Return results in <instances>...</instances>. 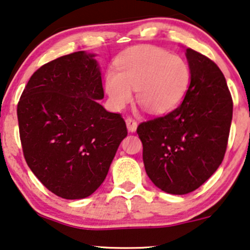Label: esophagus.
<instances>
[{
    "label": "esophagus",
    "instance_id": "1",
    "mask_svg": "<svg viewBox=\"0 0 250 250\" xmlns=\"http://www.w3.org/2000/svg\"><path fill=\"white\" fill-rule=\"evenodd\" d=\"M125 124H126V128H128V130L130 132H135L136 129H137V121L135 120V119L130 118L128 117L125 119Z\"/></svg>",
    "mask_w": 250,
    "mask_h": 250
}]
</instances>
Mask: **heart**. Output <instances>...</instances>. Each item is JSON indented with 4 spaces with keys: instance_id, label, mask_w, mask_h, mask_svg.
<instances>
[{
    "instance_id": "heart-1",
    "label": "heart",
    "mask_w": 250,
    "mask_h": 250,
    "mask_svg": "<svg viewBox=\"0 0 250 250\" xmlns=\"http://www.w3.org/2000/svg\"><path fill=\"white\" fill-rule=\"evenodd\" d=\"M191 71L181 56L164 48L140 45L128 48L119 56L117 72L105 78V90L112 105L122 108L136 89L137 101L154 114L177 107L187 94Z\"/></svg>"
}]
</instances>
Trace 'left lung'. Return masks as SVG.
I'll return each mask as SVG.
<instances>
[{"label": "left lung", "instance_id": "8db88e82", "mask_svg": "<svg viewBox=\"0 0 250 250\" xmlns=\"http://www.w3.org/2000/svg\"><path fill=\"white\" fill-rule=\"evenodd\" d=\"M186 55L191 82L182 103L137 128L147 175L173 195L196 190L222 163L233 110L219 66L191 48Z\"/></svg>", "mask_w": 250, "mask_h": 250}]
</instances>
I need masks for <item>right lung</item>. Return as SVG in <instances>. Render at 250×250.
Instances as JSON below:
<instances>
[{
	"mask_svg": "<svg viewBox=\"0 0 250 250\" xmlns=\"http://www.w3.org/2000/svg\"><path fill=\"white\" fill-rule=\"evenodd\" d=\"M93 54L63 55L30 77L17 107L24 160L48 190L86 198L103 184L122 139L120 113L107 112Z\"/></svg>",
	"mask_w": 250,
	"mask_h": 250,
	"instance_id": "obj_1",
	"label": "right lung"
}]
</instances>
